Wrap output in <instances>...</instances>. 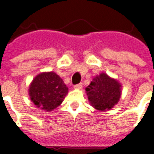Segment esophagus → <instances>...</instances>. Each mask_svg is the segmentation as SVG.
<instances>
[{"instance_id":"esophagus-1","label":"esophagus","mask_w":154,"mask_h":154,"mask_svg":"<svg viewBox=\"0 0 154 154\" xmlns=\"http://www.w3.org/2000/svg\"><path fill=\"white\" fill-rule=\"evenodd\" d=\"M82 87V82H80L79 84H76L74 86L75 89H81Z\"/></svg>"}]
</instances>
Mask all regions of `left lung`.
Listing matches in <instances>:
<instances>
[{
    "label": "left lung",
    "mask_w": 154,
    "mask_h": 154,
    "mask_svg": "<svg viewBox=\"0 0 154 154\" xmlns=\"http://www.w3.org/2000/svg\"><path fill=\"white\" fill-rule=\"evenodd\" d=\"M91 105L99 111H107L113 108L120 98L121 85L107 74L101 73L93 79L86 88Z\"/></svg>",
    "instance_id": "left-lung-1"
}]
</instances>
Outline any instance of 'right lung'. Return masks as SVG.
<instances>
[{
    "label": "right lung",
    "mask_w": 154,
    "mask_h": 154,
    "mask_svg": "<svg viewBox=\"0 0 154 154\" xmlns=\"http://www.w3.org/2000/svg\"><path fill=\"white\" fill-rule=\"evenodd\" d=\"M68 88L55 72H42L33 79L29 95L34 105L45 111H52L62 103Z\"/></svg>",
    "instance_id": "add662e5"
}]
</instances>
